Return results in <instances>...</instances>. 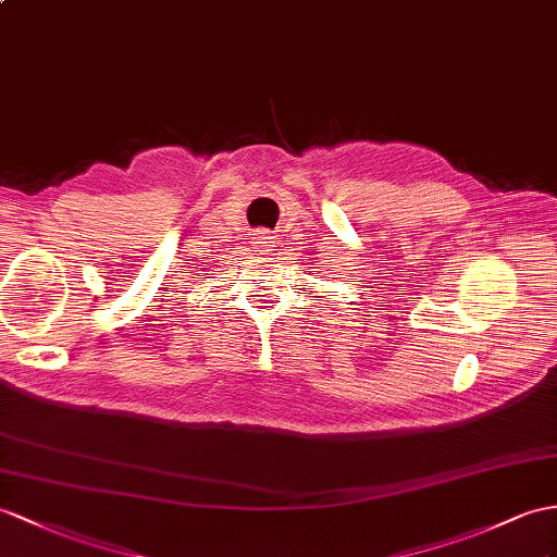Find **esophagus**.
Returning <instances> with one entry per match:
<instances>
[{"label":"esophagus","mask_w":557,"mask_h":557,"mask_svg":"<svg viewBox=\"0 0 557 557\" xmlns=\"http://www.w3.org/2000/svg\"><path fill=\"white\" fill-rule=\"evenodd\" d=\"M255 243H257V248H260V252H269L271 248H274V236L260 234V236L255 238Z\"/></svg>","instance_id":"obj_1"}]
</instances>
